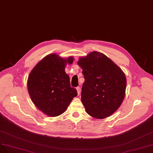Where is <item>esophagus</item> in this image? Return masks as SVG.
I'll use <instances>...</instances> for the list:
<instances>
[{
  "label": "esophagus",
  "mask_w": 153,
  "mask_h": 153,
  "mask_svg": "<svg viewBox=\"0 0 153 153\" xmlns=\"http://www.w3.org/2000/svg\"><path fill=\"white\" fill-rule=\"evenodd\" d=\"M76 90H77V94H78V95L80 94V93H81V88H80V87H77L76 88Z\"/></svg>",
  "instance_id": "34e87169"
}]
</instances>
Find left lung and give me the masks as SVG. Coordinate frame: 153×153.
I'll return each instance as SVG.
<instances>
[{"label":"left lung","mask_w":153,"mask_h":153,"mask_svg":"<svg viewBox=\"0 0 153 153\" xmlns=\"http://www.w3.org/2000/svg\"><path fill=\"white\" fill-rule=\"evenodd\" d=\"M77 63L85 78L81 101L86 112L98 119L110 116L125 98V74L111 59L97 51L81 58Z\"/></svg>","instance_id":"1"}]
</instances>
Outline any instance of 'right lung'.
<instances>
[{
	"instance_id": "add662e5",
	"label": "right lung",
	"mask_w": 153,
	"mask_h": 153,
	"mask_svg": "<svg viewBox=\"0 0 153 153\" xmlns=\"http://www.w3.org/2000/svg\"><path fill=\"white\" fill-rule=\"evenodd\" d=\"M72 62V57L63 59L50 54L37 64L28 76L27 88L33 103L49 116L62 114L77 95L65 72L66 64Z\"/></svg>"
}]
</instances>
